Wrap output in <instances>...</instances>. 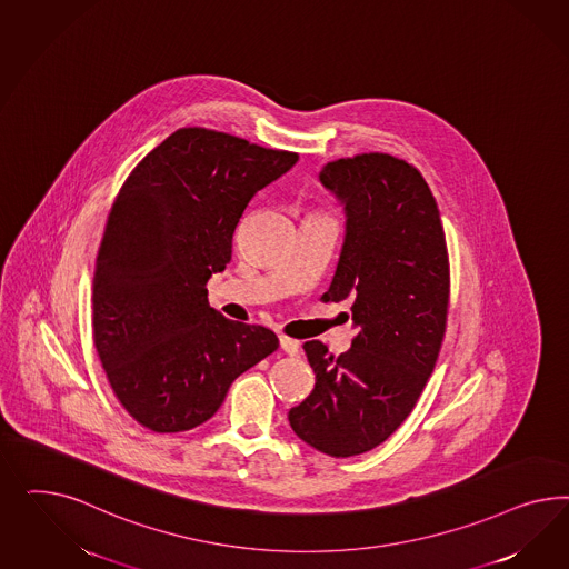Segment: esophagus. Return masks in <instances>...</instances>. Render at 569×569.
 <instances>
[{
	"mask_svg": "<svg viewBox=\"0 0 569 569\" xmlns=\"http://www.w3.org/2000/svg\"><path fill=\"white\" fill-rule=\"evenodd\" d=\"M279 346H281V350H283L286 355H290V357L300 352V342L293 340V338H288V336H281V338H279Z\"/></svg>",
	"mask_w": 569,
	"mask_h": 569,
	"instance_id": "obj_1",
	"label": "esophagus"
}]
</instances>
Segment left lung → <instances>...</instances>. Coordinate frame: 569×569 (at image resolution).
Segmentation results:
<instances>
[{
  "instance_id": "8db88e82",
  "label": "left lung",
  "mask_w": 569,
  "mask_h": 569,
  "mask_svg": "<svg viewBox=\"0 0 569 569\" xmlns=\"http://www.w3.org/2000/svg\"><path fill=\"white\" fill-rule=\"evenodd\" d=\"M319 179L348 217L321 300L355 298V336L340 357L319 340L305 342L315 388L288 419L307 445L345 459L379 447L413 411L445 340L450 264L436 198L407 160L338 158Z\"/></svg>"
}]
</instances>
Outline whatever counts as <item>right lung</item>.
I'll return each mask as SVG.
<instances>
[{
    "instance_id": "obj_1",
    "label": "right lung",
    "mask_w": 569,
    "mask_h": 569,
    "mask_svg": "<svg viewBox=\"0 0 569 569\" xmlns=\"http://www.w3.org/2000/svg\"><path fill=\"white\" fill-rule=\"evenodd\" d=\"M298 160L204 127L177 129L129 172L93 269L91 331L124 411L156 433L202 426L233 379L273 355L271 329L208 305L257 191Z\"/></svg>"
}]
</instances>
